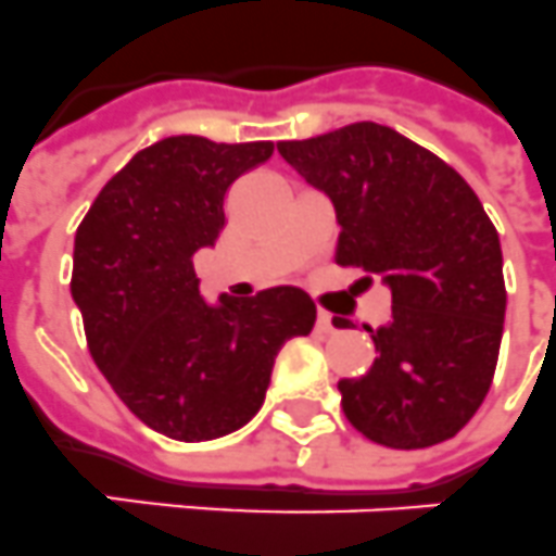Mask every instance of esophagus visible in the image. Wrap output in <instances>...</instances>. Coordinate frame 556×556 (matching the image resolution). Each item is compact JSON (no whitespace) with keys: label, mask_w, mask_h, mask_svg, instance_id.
Here are the masks:
<instances>
[{"label":"esophagus","mask_w":556,"mask_h":556,"mask_svg":"<svg viewBox=\"0 0 556 556\" xmlns=\"http://www.w3.org/2000/svg\"><path fill=\"white\" fill-rule=\"evenodd\" d=\"M316 325H319V330H325V333H333L336 330L333 316H330L328 311H319V319H316Z\"/></svg>","instance_id":"34e87169"}]
</instances>
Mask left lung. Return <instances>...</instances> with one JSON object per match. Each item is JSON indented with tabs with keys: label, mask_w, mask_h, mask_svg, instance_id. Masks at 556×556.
<instances>
[{
	"label": "left lung",
	"mask_w": 556,
	"mask_h": 556,
	"mask_svg": "<svg viewBox=\"0 0 556 556\" xmlns=\"http://www.w3.org/2000/svg\"><path fill=\"white\" fill-rule=\"evenodd\" d=\"M277 149L333 203L336 263L393 293L390 321L367 328L372 367L339 381L348 421L390 450L458 435L492 387L506 316L501 237L472 186L372 121Z\"/></svg>",
	"instance_id": "obj_1"
}]
</instances>
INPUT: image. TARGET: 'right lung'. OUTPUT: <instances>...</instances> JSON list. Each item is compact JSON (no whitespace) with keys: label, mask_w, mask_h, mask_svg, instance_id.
<instances>
[{"label":"right lung","mask_w":556,"mask_h":556,"mask_svg":"<svg viewBox=\"0 0 556 556\" xmlns=\"http://www.w3.org/2000/svg\"><path fill=\"white\" fill-rule=\"evenodd\" d=\"M270 155V141L163 138L112 177L76 231L70 291L92 362L149 429L175 441L245 427L282 344L314 330L302 288L208 305L191 263L220 237L231 184Z\"/></svg>","instance_id":"right-lung-1"}]
</instances>
